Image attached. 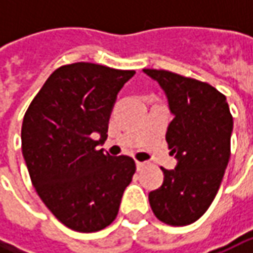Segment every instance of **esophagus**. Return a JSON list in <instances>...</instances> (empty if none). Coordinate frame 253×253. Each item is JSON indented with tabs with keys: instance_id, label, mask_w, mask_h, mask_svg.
Here are the masks:
<instances>
[{
	"instance_id": "esophagus-1",
	"label": "esophagus",
	"mask_w": 253,
	"mask_h": 253,
	"mask_svg": "<svg viewBox=\"0 0 253 253\" xmlns=\"http://www.w3.org/2000/svg\"><path fill=\"white\" fill-rule=\"evenodd\" d=\"M145 165H146V163H145V162H136V168H138V170H142L143 169V166H145Z\"/></svg>"
}]
</instances>
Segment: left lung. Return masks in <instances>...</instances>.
<instances>
[{"instance_id": "left-lung-1", "label": "left lung", "mask_w": 253, "mask_h": 253, "mask_svg": "<svg viewBox=\"0 0 253 253\" xmlns=\"http://www.w3.org/2000/svg\"><path fill=\"white\" fill-rule=\"evenodd\" d=\"M168 97L174 118L166 142L177 158L176 169L162 168L165 180L149 193V204L162 222L193 224L215 199L231 156L232 115L222 92L209 83L169 70L143 69Z\"/></svg>"}]
</instances>
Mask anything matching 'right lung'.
<instances>
[{
  "label": "right lung",
  "mask_w": 253,
  "mask_h": 253,
  "mask_svg": "<svg viewBox=\"0 0 253 253\" xmlns=\"http://www.w3.org/2000/svg\"><path fill=\"white\" fill-rule=\"evenodd\" d=\"M133 74L66 64L49 76L25 112L22 155L32 184L54 217L77 232L101 231L117 218L136 170L129 156L97 149L107 139L117 94Z\"/></svg>",
  "instance_id": "1"
}]
</instances>
